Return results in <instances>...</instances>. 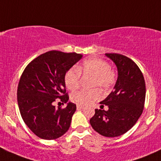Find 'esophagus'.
<instances>
[{
	"instance_id": "1",
	"label": "esophagus",
	"mask_w": 161,
	"mask_h": 161,
	"mask_svg": "<svg viewBox=\"0 0 161 161\" xmlns=\"http://www.w3.org/2000/svg\"><path fill=\"white\" fill-rule=\"evenodd\" d=\"M77 109L78 110H82L84 109V107L82 105H77Z\"/></svg>"
}]
</instances>
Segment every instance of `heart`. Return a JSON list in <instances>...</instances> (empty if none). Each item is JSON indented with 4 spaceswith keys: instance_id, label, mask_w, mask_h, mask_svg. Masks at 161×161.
<instances>
[{
    "instance_id": "obj_1",
    "label": "heart",
    "mask_w": 161,
    "mask_h": 161,
    "mask_svg": "<svg viewBox=\"0 0 161 161\" xmlns=\"http://www.w3.org/2000/svg\"><path fill=\"white\" fill-rule=\"evenodd\" d=\"M79 74L92 76L91 86L102 90L109 88L114 81V74L107 61L99 58H91L77 66V70L71 69L64 76L65 86L69 90L75 91L79 85ZM101 95L97 90H81L71 96V100L79 105H89L99 100Z\"/></svg>"
}]
</instances>
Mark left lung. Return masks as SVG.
I'll return each instance as SVG.
<instances>
[{"label":"left lung","mask_w":161,"mask_h":161,"mask_svg":"<svg viewBox=\"0 0 161 161\" xmlns=\"http://www.w3.org/2000/svg\"><path fill=\"white\" fill-rule=\"evenodd\" d=\"M118 69L114 91L100 102L108 111L95 109L90 120L92 129L101 136L117 137L127 132L142 114L146 98V84L142 71L130 58L118 53H105Z\"/></svg>","instance_id":"left-lung-1"}]
</instances>
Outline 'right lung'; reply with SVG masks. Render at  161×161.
Wrapping results in <instances>:
<instances>
[{
	"mask_svg": "<svg viewBox=\"0 0 161 161\" xmlns=\"http://www.w3.org/2000/svg\"><path fill=\"white\" fill-rule=\"evenodd\" d=\"M82 58L80 53L51 50L31 61L22 73L18 104L24 122L38 137L52 140L69 130L76 105L68 102L64 76ZM58 98L67 103L65 108H55Z\"/></svg>",
	"mask_w": 161,
	"mask_h": 161,
	"instance_id": "1",
	"label": "right lung"
}]
</instances>
